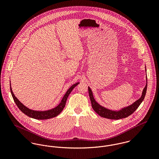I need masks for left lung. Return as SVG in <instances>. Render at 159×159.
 Masks as SVG:
<instances>
[{
    "mask_svg": "<svg viewBox=\"0 0 159 159\" xmlns=\"http://www.w3.org/2000/svg\"><path fill=\"white\" fill-rule=\"evenodd\" d=\"M147 85H148V82H146V84L145 88H144L141 97L137 100L135 102H134L133 104L125 108H122L119 111H113L110 110L109 109H107L101 105H100L94 99L92 92L91 91V88L88 87V90H89V97L91 100V105L93 109V110L95 111V113L98 114L99 116L101 117L110 119H122V118H125L132 114L134 113L136 109L138 108V107L140 105L141 102L143 101L146 93V90H147Z\"/></svg>",
    "mask_w": 159,
    "mask_h": 159,
    "instance_id": "1",
    "label": "left lung"
}]
</instances>
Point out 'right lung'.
Here are the masks:
<instances>
[{"label": "right lung", "mask_w": 159, "mask_h": 159, "mask_svg": "<svg viewBox=\"0 0 159 159\" xmlns=\"http://www.w3.org/2000/svg\"><path fill=\"white\" fill-rule=\"evenodd\" d=\"M78 84H79V83H76L73 84L68 89V91H67V92L63 97L61 103L56 107H55L51 110H46V111H35V110H30V109H29L28 108H27L14 95L12 89H11V84L10 86V91H11V93L13 97V98L16 105L18 107V108L23 112V113L25 114V115H27V116H29L30 117H32V118H34L35 119L43 120V119H48L54 117L62 112V111L63 110V109L64 108V107L66 106V101L67 100L68 95H70V93H71L72 90Z\"/></svg>", "instance_id": "1"}]
</instances>
